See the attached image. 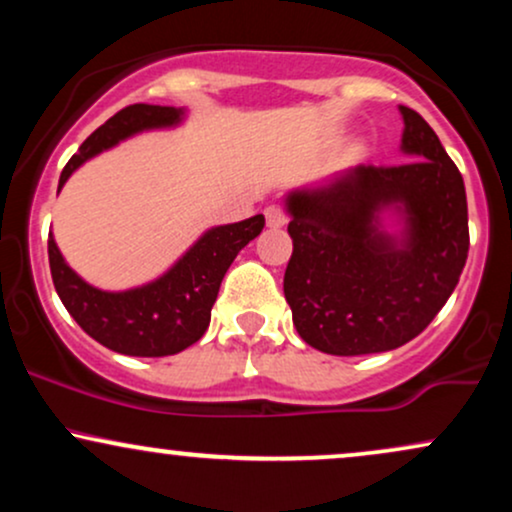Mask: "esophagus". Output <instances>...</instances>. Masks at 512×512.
<instances>
[{"label":"esophagus","mask_w":512,"mask_h":512,"mask_svg":"<svg viewBox=\"0 0 512 512\" xmlns=\"http://www.w3.org/2000/svg\"><path fill=\"white\" fill-rule=\"evenodd\" d=\"M264 216H267V226L269 228H281L286 221H289L286 211L281 209V207H274V204H272V207L264 209Z\"/></svg>","instance_id":"obj_1"}]
</instances>
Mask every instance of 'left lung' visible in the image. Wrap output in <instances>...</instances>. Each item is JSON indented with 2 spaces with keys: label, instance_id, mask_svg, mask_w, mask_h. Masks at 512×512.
I'll return each instance as SVG.
<instances>
[{
  "label": "left lung",
  "instance_id": "left-lung-1",
  "mask_svg": "<svg viewBox=\"0 0 512 512\" xmlns=\"http://www.w3.org/2000/svg\"><path fill=\"white\" fill-rule=\"evenodd\" d=\"M399 166H354L286 195L284 296L305 344L332 356L392 351L443 308L467 262L460 170L416 110Z\"/></svg>",
  "mask_w": 512,
  "mask_h": 512
}]
</instances>
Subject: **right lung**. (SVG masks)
<instances>
[{
  "label": "right lung",
  "mask_w": 512,
  "mask_h": 512,
  "mask_svg": "<svg viewBox=\"0 0 512 512\" xmlns=\"http://www.w3.org/2000/svg\"><path fill=\"white\" fill-rule=\"evenodd\" d=\"M182 120L185 108L170 105L137 103L120 110L79 146V154L69 158L57 192L72 178L74 170L93 156L113 149L134 134L178 127ZM262 228V214L226 226H211L161 276L125 291H103L81 279L64 260L50 233L52 281L69 315L98 344L125 356H173L207 332L223 276L238 252L260 236Z\"/></svg>",
  "instance_id": "right-lung-1"
}]
</instances>
